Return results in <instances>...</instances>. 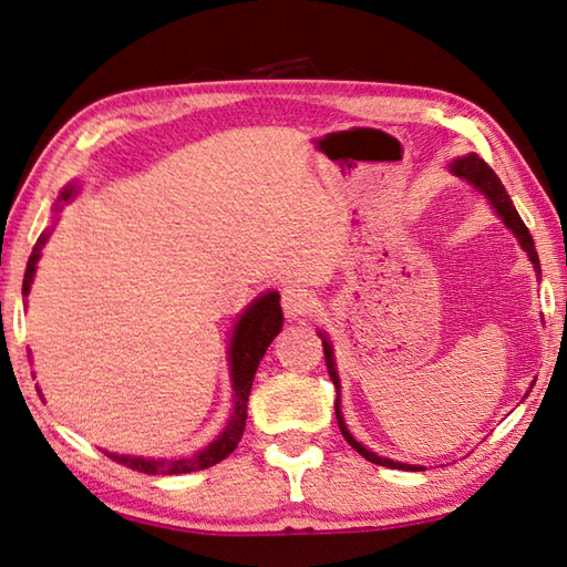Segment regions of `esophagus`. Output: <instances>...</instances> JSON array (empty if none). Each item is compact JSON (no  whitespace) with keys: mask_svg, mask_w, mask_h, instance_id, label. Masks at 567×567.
Listing matches in <instances>:
<instances>
[{"mask_svg":"<svg viewBox=\"0 0 567 567\" xmlns=\"http://www.w3.org/2000/svg\"><path fill=\"white\" fill-rule=\"evenodd\" d=\"M281 306H284L286 318H300L308 313L310 306H313V300H310L306 286L291 281L281 288Z\"/></svg>","mask_w":567,"mask_h":567,"instance_id":"1","label":"esophagus"}]
</instances>
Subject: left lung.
<instances>
[{
    "mask_svg": "<svg viewBox=\"0 0 567 567\" xmlns=\"http://www.w3.org/2000/svg\"><path fill=\"white\" fill-rule=\"evenodd\" d=\"M450 171H453L455 176L470 181L472 186H475L477 190H482L484 195H487L492 207L496 210V215H499V217L504 219V225L509 227L512 233L516 235L518 245H522V247L526 249L530 264H534L536 271L540 274V264H538V251H536V245H534V237H530L528 227L524 225V219L518 217L516 207L512 205L509 195H506V188L502 186L499 176H496V173L487 166V161L480 158L477 154H470V156L455 158L453 164H450ZM320 338H322V334H320ZM322 352H326L328 374H330L332 384H334V389H338V396H340V379H338V369H334V360H332V344H330L326 338H322ZM334 415H338V425H340V431H342V435H344V441H348L364 460L374 462V465H381V467H391V470H423V467H415V465H403V462H394V460H389V457H379V455H374V453H369V450H367L364 445L357 443L354 437L350 435V431L344 429V421H342V413H340V399H338V403H334Z\"/></svg>",
    "mask_w": 567,
    "mask_h": 567,
    "instance_id": "1",
    "label": "left lung"
}]
</instances>
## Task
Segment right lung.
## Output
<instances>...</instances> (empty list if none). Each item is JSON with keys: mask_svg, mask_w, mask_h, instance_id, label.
<instances>
[{"mask_svg": "<svg viewBox=\"0 0 567 567\" xmlns=\"http://www.w3.org/2000/svg\"><path fill=\"white\" fill-rule=\"evenodd\" d=\"M71 193H73L71 188H65L61 198L68 200L71 198ZM45 239H49V233H43L37 245H33V251L27 264L24 284H21V293L24 296H29L31 291L33 271H37V261L41 257V247L45 245ZM281 322H284V313H281L279 293L274 291L254 300L245 313H241L239 322L235 326L233 344H229L235 413H233V421H229V425L215 443L200 450V453H195L190 457H181V460H146V457H130V455H117V453H107V457L130 470L146 472V475H183V472H198V470L217 465V462H223L237 447V443L241 441V433H245L251 381H254V374H257L261 357L269 350L271 340L281 332Z\"/></svg>", "mask_w": 567, "mask_h": 567, "instance_id": "add662e5", "label": "right lung"}]
</instances>
